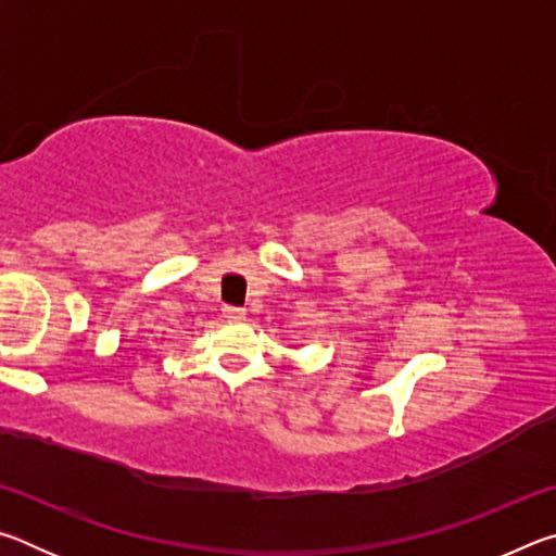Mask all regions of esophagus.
Here are the masks:
<instances>
[{
  "label": "esophagus",
  "instance_id": "34e87169",
  "mask_svg": "<svg viewBox=\"0 0 556 556\" xmlns=\"http://www.w3.org/2000/svg\"><path fill=\"white\" fill-rule=\"evenodd\" d=\"M223 314L228 321H244V308H238V306H225Z\"/></svg>",
  "mask_w": 556,
  "mask_h": 556
}]
</instances>
